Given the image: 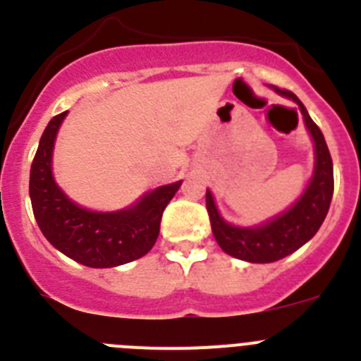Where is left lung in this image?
I'll return each mask as SVG.
<instances>
[{
    "instance_id": "obj_1",
    "label": "left lung",
    "mask_w": 361,
    "mask_h": 361,
    "mask_svg": "<svg viewBox=\"0 0 361 361\" xmlns=\"http://www.w3.org/2000/svg\"><path fill=\"white\" fill-rule=\"evenodd\" d=\"M269 88L298 104L314 148V168L302 195L288 209L255 226H235L228 222L220 215L212 191L206 190V208L215 240L229 257L251 264L276 262L307 244L317 235L329 212L334 190L333 161L329 148L325 145L324 133L293 92L280 90L276 86Z\"/></svg>"
}]
</instances>
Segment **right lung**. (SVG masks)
I'll use <instances>...</instances> for the list:
<instances>
[{
    "instance_id": "obj_1",
    "label": "right lung",
    "mask_w": 361,
    "mask_h": 361,
    "mask_svg": "<svg viewBox=\"0 0 361 361\" xmlns=\"http://www.w3.org/2000/svg\"><path fill=\"white\" fill-rule=\"evenodd\" d=\"M68 111L44 128L30 168V200L44 238L82 266L104 269L145 257L159 237L162 212L183 180L142 193L132 206L117 212H94L73 202L54 178L56 137Z\"/></svg>"
}]
</instances>
